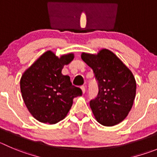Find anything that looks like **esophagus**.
<instances>
[{"label":"esophagus","instance_id":"esophagus-1","mask_svg":"<svg viewBox=\"0 0 157 157\" xmlns=\"http://www.w3.org/2000/svg\"><path fill=\"white\" fill-rule=\"evenodd\" d=\"M80 88H81L83 93L85 94V92H86V87H85V86H81V87H80Z\"/></svg>","mask_w":157,"mask_h":157}]
</instances>
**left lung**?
Instances as JSON below:
<instances>
[{"instance_id": "left-lung-1", "label": "left lung", "mask_w": 157, "mask_h": 157, "mask_svg": "<svg viewBox=\"0 0 157 157\" xmlns=\"http://www.w3.org/2000/svg\"><path fill=\"white\" fill-rule=\"evenodd\" d=\"M81 58L94 73L99 92L90 101L95 118L105 126H113L127 117L133 105L136 82L131 70L112 51L82 52Z\"/></svg>"}]
</instances>
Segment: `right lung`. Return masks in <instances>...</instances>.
<instances>
[{
  "label": "right lung",
  "mask_w": 157,
  "mask_h": 157,
  "mask_svg": "<svg viewBox=\"0 0 157 157\" xmlns=\"http://www.w3.org/2000/svg\"><path fill=\"white\" fill-rule=\"evenodd\" d=\"M74 58V53L58 57L49 50L23 73L20 80L21 96L29 112L38 121L59 122L67 116L74 98L82 95L81 89L62 74L64 66Z\"/></svg>",
  "instance_id": "obj_1"
}]
</instances>
